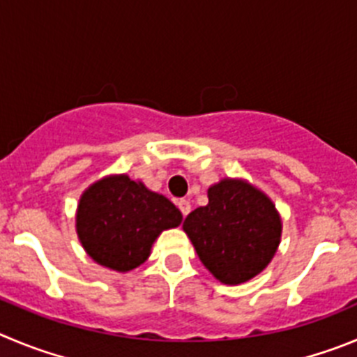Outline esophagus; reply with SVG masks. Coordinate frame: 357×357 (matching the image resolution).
Instances as JSON below:
<instances>
[{
    "instance_id": "1",
    "label": "esophagus",
    "mask_w": 357,
    "mask_h": 357,
    "mask_svg": "<svg viewBox=\"0 0 357 357\" xmlns=\"http://www.w3.org/2000/svg\"><path fill=\"white\" fill-rule=\"evenodd\" d=\"M178 208L179 211H181V215L186 216L190 213V202L185 201V199H181V201H178Z\"/></svg>"
}]
</instances>
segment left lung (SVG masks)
I'll return each instance as SVG.
<instances>
[{
	"label": "left lung",
	"mask_w": 357,
	"mask_h": 357,
	"mask_svg": "<svg viewBox=\"0 0 357 357\" xmlns=\"http://www.w3.org/2000/svg\"><path fill=\"white\" fill-rule=\"evenodd\" d=\"M208 199V206L186 216L183 229L222 284H243L275 255L282 232L278 213L262 192L234 179L211 186Z\"/></svg>",
	"instance_id": "8db88e82"
}]
</instances>
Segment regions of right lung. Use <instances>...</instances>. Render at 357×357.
Listing matches in <instances>:
<instances>
[{
  "label": "right lung",
  "mask_w": 357,
  "mask_h": 357,
  "mask_svg": "<svg viewBox=\"0 0 357 357\" xmlns=\"http://www.w3.org/2000/svg\"><path fill=\"white\" fill-rule=\"evenodd\" d=\"M181 213L163 195L128 176H112L89 186L77 209V234L93 261L130 271L148 259L153 241L178 227Z\"/></svg>",
  "instance_id": "add662e5"
}]
</instances>
